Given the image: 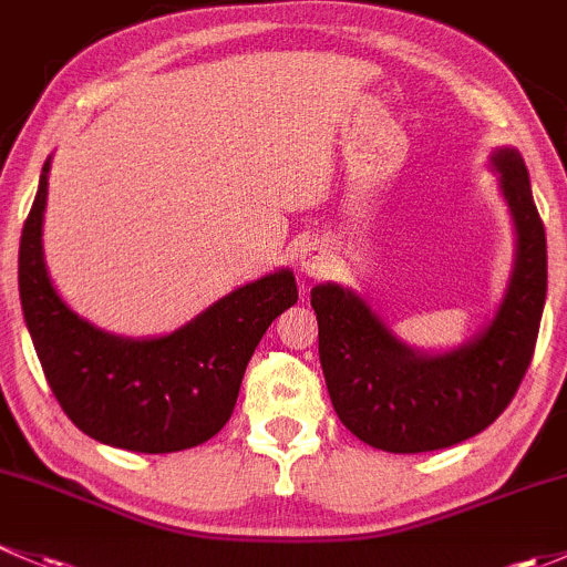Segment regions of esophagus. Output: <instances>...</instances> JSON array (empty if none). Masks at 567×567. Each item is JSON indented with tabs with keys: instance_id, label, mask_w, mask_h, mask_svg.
I'll return each instance as SVG.
<instances>
[{
	"instance_id": "34e87169",
	"label": "esophagus",
	"mask_w": 567,
	"mask_h": 567,
	"mask_svg": "<svg viewBox=\"0 0 567 567\" xmlns=\"http://www.w3.org/2000/svg\"><path fill=\"white\" fill-rule=\"evenodd\" d=\"M300 270L306 272L308 278H322L330 272V254L327 248L317 243H308L306 248L300 250Z\"/></svg>"
}]
</instances>
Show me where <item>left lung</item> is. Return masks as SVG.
Instances as JSON below:
<instances>
[{
  "instance_id": "8db88e82",
  "label": "left lung",
  "mask_w": 567,
  "mask_h": 567,
  "mask_svg": "<svg viewBox=\"0 0 567 567\" xmlns=\"http://www.w3.org/2000/svg\"><path fill=\"white\" fill-rule=\"evenodd\" d=\"M516 224V267L494 322L464 347L417 354L354 291L313 286L319 363L336 414L365 445L425 453L458 445L494 423L535 354L546 302V229L516 150L492 157Z\"/></svg>"
}]
</instances>
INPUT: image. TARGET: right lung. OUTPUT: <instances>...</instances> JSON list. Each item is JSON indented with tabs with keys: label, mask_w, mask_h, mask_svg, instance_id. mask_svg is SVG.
I'll use <instances>...</instances> for the list:
<instances>
[{
	"label": "right lung",
	"mask_w": 567,
	"mask_h": 567,
	"mask_svg": "<svg viewBox=\"0 0 567 567\" xmlns=\"http://www.w3.org/2000/svg\"><path fill=\"white\" fill-rule=\"evenodd\" d=\"M49 166L23 220L19 291L45 379L65 414L92 440L133 453H174L218 434L231 417L243 373L278 313L297 302L289 270L245 284L177 332L116 338L73 313L49 281L43 209Z\"/></svg>",
	"instance_id": "add662e5"
}]
</instances>
